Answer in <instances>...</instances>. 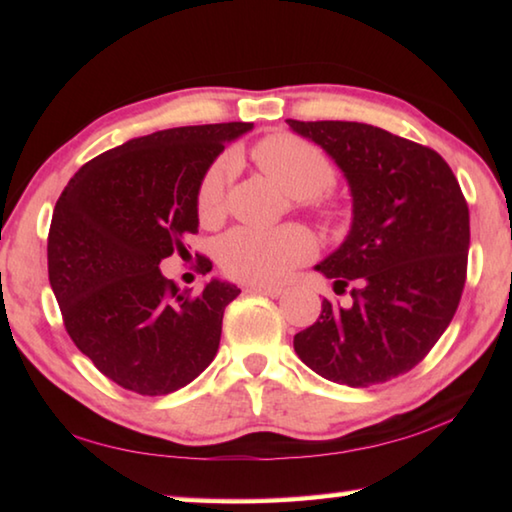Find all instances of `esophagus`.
<instances>
[{
	"mask_svg": "<svg viewBox=\"0 0 512 512\" xmlns=\"http://www.w3.org/2000/svg\"><path fill=\"white\" fill-rule=\"evenodd\" d=\"M248 293H259V296H268V298H280L284 289L280 287H266V284H248L246 287Z\"/></svg>",
	"mask_w": 512,
	"mask_h": 512,
	"instance_id": "esophagus-1",
	"label": "esophagus"
}]
</instances>
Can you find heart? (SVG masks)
Listing matches in <instances>:
<instances>
[{
  "instance_id": "b5f03b06",
  "label": "heart",
  "mask_w": 512,
  "mask_h": 512,
  "mask_svg": "<svg viewBox=\"0 0 512 512\" xmlns=\"http://www.w3.org/2000/svg\"><path fill=\"white\" fill-rule=\"evenodd\" d=\"M257 167L298 205L316 212L323 221L336 219V207L320 194L336 183V167L314 144L296 135L280 133L253 149ZM230 155L216 158L198 185L196 212L205 225H214L225 214V192L232 176ZM316 253V241L302 225H282L275 230L235 228L221 237L216 255L225 273L250 284H277L307 264Z\"/></svg>"
}]
</instances>
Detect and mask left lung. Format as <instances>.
<instances>
[{
	"instance_id": "8db88e82",
	"label": "left lung",
	"mask_w": 512,
	"mask_h": 512,
	"mask_svg": "<svg viewBox=\"0 0 512 512\" xmlns=\"http://www.w3.org/2000/svg\"><path fill=\"white\" fill-rule=\"evenodd\" d=\"M287 124L332 155L352 192V228L316 266L352 305L323 300L293 348L320 377L352 388L384 384L427 357L461 302L470 210L440 155L359 121Z\"/></svg>"
}]
</instances>
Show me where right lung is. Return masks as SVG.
<instances>
[{
    "instance_id": "add662e5",
    "label": "right lung",
    "mask_w": 512,
    "mask_h": 512,
    "mask_svg": "<svg viewBox=\"0 0 512 512\" xmlns=\"http://www.w3.org/2000/svg\"><path fill=\"white\" fill-rule=\"evenodd\" d=\"M250 128L230 121L135 137L85 162L56 201L47 262L65 329L126 391L173 393L216 357L223 311L241 291L221 280L196 296L180 291L160 262L187 253L205 171ZM198 266L212 271L207 257Z\"/></svg>"
}]
</instances>
